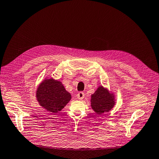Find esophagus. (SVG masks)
<instances>
[{"label":"esophagus","instance_id":"esophagus-1","mask_svg":"<svg viewBox=\"0 0 159 159\" xmlns=\"http://www.w3.org/2000/svg\"><path fill=\"white\" fill-rule=\"evenodd\" d=\"M84 97V93L82 91L79 92L78 94H77V98H78L79 100H82Z\"/></svg>","mask_w":159,"mask_h":159}]
</instances>
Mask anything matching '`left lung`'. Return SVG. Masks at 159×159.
I'll return each instance as SVG.
<instances>
[{"instance_id":"1","label":"left lung","mask_w":159,"mask_h":159,"mask_svg":"<svg viewBox=\"0 0 159 159\" xmlns=\"http://www.w3.org/2000/svg\"><path fill=\"white\" fill-rule=\"evenodd\" d=\"M91 103L92 109L97 114H102L109 111L113 108L115 105L114 96L101 86L91 95Z\"/></svg>"}]
</instances>
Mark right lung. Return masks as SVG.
<instances>
[{"label": "right lung", "instance_id": "1", "mask_svg": "<svg viewBox=\"0 0 159 159\" xmlns=\"http://www.w3.org/2000/svg\"><path fill=\"white\" fill-rule=\"evenodd\" d=\"M36 93L41 106L54 113L62 110L71 99L70 94L61 82L52 79L43 80Z\"/></svg>", "mask_w": 159, "mask_h": 159}]
</instances>
